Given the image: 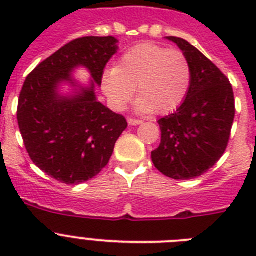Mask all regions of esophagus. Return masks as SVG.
Listing matches in <instances>:
<instances>
[{"label": "esophagus", "mask_w": 256, "mask_h": 256, "mask_svg": "<svg viewBox=\"0 0 256 256\" xmlns=\"http://www.w3.org/2000/svg\"><path fill=\"white\" fill-rule=\"evenodd\" d=\"M128 123H130V126H140V124H142V120H138V119H133V118H130V119H128Z\"/></svg>", "instance_id": "1"}]
</instances>
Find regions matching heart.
<instances>
[{
    "label": "heart",
    "instance_id": "heart-1",
    "mask_svg": "<svg viewBox=\"0 0 256 256\" xmlns=\"http://www.w3.org/2000/svg\"><path fill=\"white\" fill-rule=\"evenodd\" d=\"M192 68L180 50L141 44L124 54L102 79L106 96L118 110L126 108L137 90V112L168 114L184 101L191 87Z\"/></svg>",
    "mask_w": 256,
    "mask_h": 256
}]
</instances>
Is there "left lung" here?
Returning <instances> with one entry per match:
<instances>
[{
	"instance_id": "obj_1",
	"label": "left lung",
	"mask_w": 256,
	"mask_h": 256,
	"mask_svg": "<svg viewBox=\"0 0 256 256\" xmlns=\"http://www.w3.org/2000/svg\"><path fill=\"white\" fill-rule=\"evenodd\" d=\"M177 44L192 68L191 87L174 114L158 120L159 148L151 152L155 168L173 180H192L212 168L230 141L234 119V90L219 68L187 40Z\"/></svg>"
}]
</instances>
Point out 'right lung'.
Wrapping results in <instances>:
<instances>
[{
    "label": "right lung",
    "instance_id": "add662e5",
    "mask_svg": "<svg viewBox=\"0 0 256 256\" xmlns=\"http://www.w3.org/2000/svg\"><path fill=\"white\" fill-rule=\"evenodd\" d=\"M114 37H82L61 47L26 76L18 104V124L32 162L65 184H79L100 173L126 128L123 115L97 101L104 69L118 51ZM86 67L92 80L78 85L72 70ZM68 82L72 94L62 95Z\"/></svg>",
    "mask_w": 256,
    "mask_h": 256
}]
</instances>
